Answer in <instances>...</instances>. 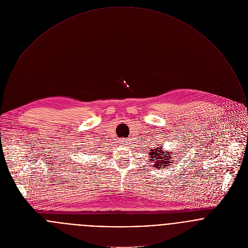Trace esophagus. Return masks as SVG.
<instances>
[{"mask_svg": "<svg viewBox=\"0 0 248 248\" xmlns=\"http://www.w3.org/2000/svg\"><path fill=\"white\" fill-rule=\"evenodd\" d=\"M122 142H123V143H124L125 145H127L128 143H130V140H126V139H125V140H122Z\"/></svg>", "mask_w": 248, "mask_h": 248, "instance_id": "1", "label": "esophagus"}]
</instances>
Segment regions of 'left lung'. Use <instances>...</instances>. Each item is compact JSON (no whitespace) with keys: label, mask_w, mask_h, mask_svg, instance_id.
Returning <instances> with one entry per match:
<instances>
[{"label":"left lung","mask_w":248,"mask_h":248,"mask_svg":"<svg viewBox=\"0 0 248 248\" xmlns=\"http://www.w3.org/2000/svg\"><path fill=\"white\" fill-rule=\"evenodd\" d=\"M150 151V160L154 162V167L156 169L168 168L169 166H170L171 161H173L171 160L172 153H170V151H163L162 146H159L158 148L155 149H151Z\"/></svg>","instance_id":"1"}]
</instances>
